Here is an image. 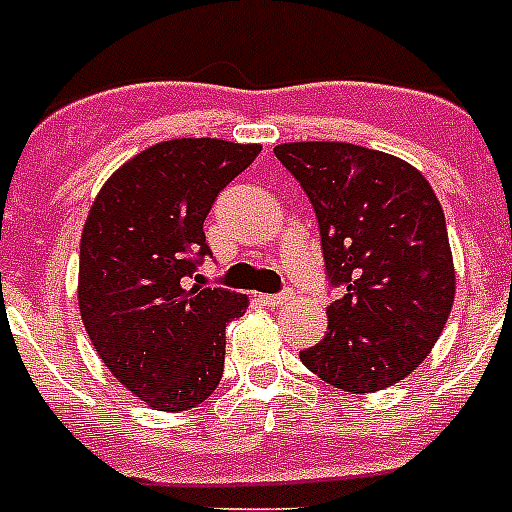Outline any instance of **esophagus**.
Here are the masks:
<instances>
[{"label":"esophagus","instance_id":"34e87169","mask_svg":"<svg viewBox=\"0 0 512 512\" xmlns=\"http://www.w3.org/2000/svg\"><path fill=\"white\" fill-rule=\"evenodd\" d=\"M257 299H260V305H265V307H273V310H276V307H284L286 305V302H289V299H292V297H289V294H260V297H257Z\"/></svg>","mask_w":512,"mask_h":512}]
</instances>
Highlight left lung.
<instances>
[{
  "label": "left lung",
  "mask_w": 512,
  "mask_h": 512,
  "mask_svg": "<svg viewBox=\"0 0 512 512\" xmlns=\"http://www.w3.org/2000/svg\"><path fill=\"white\" fill-rule=\"evenodd\" d=\"M321 228L328 331L299 360L344 392H378L423 363L455 302L447 223L429 181L405 160L344 141L273 149Z\"/></svg>",
  "instance_id": "8db88e82"
}]
</instances>
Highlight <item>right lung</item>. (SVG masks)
<instances>
[{
	"mask_svg": "<svg viewBox=\"0 0 512 512\" xmlns=\"http://www.w3.org/2000/svg\"><path fill=\"white\" fill-rule=\"evenodd\" d=\"M260 144L160 141L128 160L94 199L81 236L78 307L97 355L155 410H189L215 392L226 326L249 299L189 286L213 255L205 218Z\"/></svg>",
	"mask_w": 512,
	"mask_h": 512,
	"instance_id": "right-lung-1",
	"label": "right lung"
}]
</instances>
